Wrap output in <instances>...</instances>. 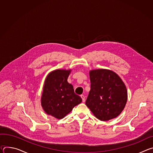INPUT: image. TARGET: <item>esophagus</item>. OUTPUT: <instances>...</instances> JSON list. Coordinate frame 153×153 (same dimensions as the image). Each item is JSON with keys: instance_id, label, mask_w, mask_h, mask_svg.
<instances>
[{"instance_id": "1", "label": "esophagus", "mask_w": 153, "mask_h": 153, "mask_svg": "<svg viewBox=\"0 0 153 153\" xmlns=\"http://www.w3.org/2000/svg\"><path fill=\"white\" fill-rule=\"evenodd\" d=\"M80 97H81V98L82 99V101H83V102H85V96H84V95H81Z\"/></svg>"}]
</instances>
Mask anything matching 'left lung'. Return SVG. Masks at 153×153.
Returning a JSON list of instances; mask_svg holds the SVG:
<instances>
[{
    "instance_id": "left-lung-1",
    "label": "left lung",
    "mask_w": 153,
    "mask_h": 153,
    "mask_svg": "<svg viewBox=\"0 0 153 153\" xmlns=\"http://www.w3.org/2000/svg\"><path fill=\"white\" fill-rule=\"evenodd\" d=\"M91 90L85 104L98 119L107 121L117 117L126 105V86L114 71L99 69L90 71Z\"/></svg>"
}]
</instances>
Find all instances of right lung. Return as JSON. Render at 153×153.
<instances>
[{"instance_id":"1","label":"right lung","mask_w":153,"mask_h":153,"mask_svg":"<svg viewBox=\"0 0 153 153\" xmlns=\"http://www.w3.org/2000/svg\"><path fill=\"white\" fill-rule=\"evenodd\" d=\"M71 70H56L47 76L41 97V105L48 115L61 119L82 102L74 93L73 86L67 81Z\"/></svg>"}]
</instances>
